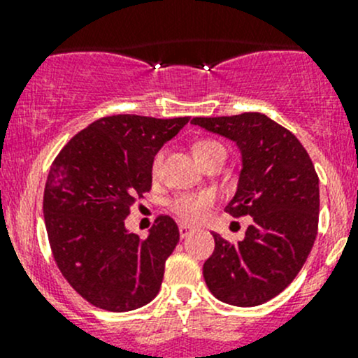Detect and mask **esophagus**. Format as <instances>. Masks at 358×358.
I'll list each match as a JSON object with an SVG mask.
<instances>
[{
    "label": "esophagus",
    "instance_id": "obj_1",
    "mask_svg": "<svg viewBox=\"0 0 358 358\" xmlns=\"http://www.w3.org/2000/svg\"><path fill=\"white\" fill-rule=\"evenodd\" d=\"M178 230H180V237H182V239H185V237H189L190 234L194 232V229H192V227H190V225H187V223H180Z\"/></svg>",
    "mask_w": 358,
    "mask_h": 358
}]
</instances>
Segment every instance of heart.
I'll use <instances>...</instances> for the list:
<instances>
[{
    "label": "heart",
    "instance_id": "heart-1",
    "mask_svg": "<svg viewBox=\"0 0 358 358\" xmlns=\"http://www.w3.org/2000/svg\"><path fill=\"white\" fill-rule=\"evenodd\" d=\"M215 147H222L220 143L211 142V140H202V142L196 143L194 147V154L204 152L208 149H215ZM162 159H164V154L159 152L156 157H154L152 162V173L154 175H159L162 168ZM213 204V197L209 194H187V196L178 197L175 202H173V211L180 216L185 222H201V220L206 218L209 208Z\"/></svg>",
    "mask_w": 358,
    "mask_h": 358
}]
</instances>
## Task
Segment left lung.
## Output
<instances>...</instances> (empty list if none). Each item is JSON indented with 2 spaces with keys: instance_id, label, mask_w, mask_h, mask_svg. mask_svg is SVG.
<instances>
[{
  "instance_id": "1",
  "label": "left lung",
  "mask_w": 358,
  "mask_h": 358,
  "mask_svg": "<svg viewBox=\"0 0 358 358\" xmlns=\"http://www.w3.org/2000/svg\"><path fill=\"white\" fill-rule=\"evenodd\" d=\"M192 124L237 145L239 182L225 211L252 220L237 244L213 234L215 251L202 266L206 286L229 305H262L289 286L312 251L319 176L299 140L265 114L194 117Z\"/></svg>"
}]
</instances>
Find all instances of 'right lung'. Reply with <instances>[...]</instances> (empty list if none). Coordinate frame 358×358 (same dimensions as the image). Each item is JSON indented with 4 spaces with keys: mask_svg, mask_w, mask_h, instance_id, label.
I'll return each mask as SVG.
<instances>
[{
    "mask_svg": "<svg viewBox=\"0 0 358 358\" xmlns=\"http://www.w3.org/2000/svg\"><path fill=\"white\" fill-rule=\"evenodd\" d=\"M189 119L102 117L78 133L50 168L43 197L50 246L67 282L99 308L129 312L161 289L178 227L159 216L140 239L124 220L152 187L154 157Z\"/></svg>",
    "mask_w": 358,
    "mask_h": 358,
    "instance_id": "right-lung-1",
    "label": "right lung"
}]
</instances>
